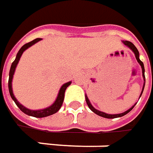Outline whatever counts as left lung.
I'll return each mask as SVG.
<instances>
[{"instance_id": "obj_1", "label": "left lung", "mask_w": 153, "mask_h": 153, "mask_svg": "<svg viewBox=\"0 0 153 153\" xmlns=\"http://www.w3.org/2000/svg\"><path fill=\"white\" fill-rule=\"evenodd\" d=\"M123 44L127 46L128 48H129L131 50L134 52V55H135V58H136V59H137V61L138 63L140 65V66H141V69H142V76H143V78H144V82H146V79H145V68H144V65H143V63L142 61L140 59V58H139V51L137 50V48H136V47L134 46V45L133 44L132 42H128V41H123ZM144 87H145V82H144V85H143V88H142V91H141V94H140V98L141 96V94H142V93H143V90H144ZM85 99H86V102L88 104V107L90 108L92 111H94L95 114L99 115V116H100V117H105V118H116V117H123V116H124V115H126L127 113H128L133 108H134V106L135 105H133L132 107L130 109H128V111H124V112H123V113H120V114H107V113H105V112H103V111H98L96 109L94 108L93 105H91V103L89 101V100H88V96L85 94Z\"/></svg>"}]
</instances>
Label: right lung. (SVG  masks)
Masks as SVG:
<instances>
[{
  "label": "right lung",
  "instance_id": "add662e5",
  "mask_svg": "<svg viewBox=\"0 0 153 153\" xmlns=\"http://www.w3.org/2000/svg\"><path fill=\"white\" fill-rule=\"evenodd\" d=\"M41 40H42L41 38H36L35 39V40H33V41H31L30 42H28L26 44L24 45L20 49H19V51L18 52L17 56H16V59H15L14 61L12 63V65H11V68H10V71H9L8 89L9 93H10V95H11V98L13 100V101H14L15 104L17 105V106L24 113H25L26 115H29V116H31V117H48V116H50V115H53L54 114V113H56V112L60 109L62 104H63L64 98H65V89L67 88L68 86L71 83V82H68L66 83L63 84L61 88H60V89H59V94H58L57 99H56V100L54 101V103H53L52 105H50V106H48V107H47V108L45 109L36 110V111H34V110H30V109L25 107L24 105H22L17 100V99L15 98L14 94H13V88H12V81H13V74H14L15 72V69L17 67V65H18V63L19 61L20 57L21 55L23 54V53L28 48L31 47L32 45H34L35 43H36L37 42L41 41Z\"/></svg>",
  "mask_w": 153,
  "mask_h": 153
}]
</instances>
